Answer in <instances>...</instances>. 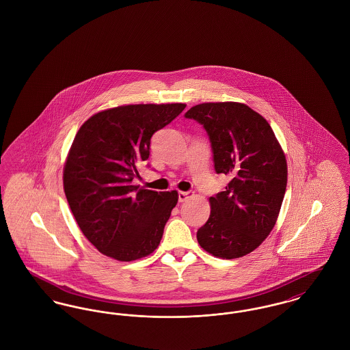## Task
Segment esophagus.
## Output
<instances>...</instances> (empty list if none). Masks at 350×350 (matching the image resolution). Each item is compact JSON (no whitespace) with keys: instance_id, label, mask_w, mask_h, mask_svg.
Segmentation results:
<instances>
[{"instance_id":"1","label":"esophagus","mask_w":350,"mask_h":350,"mask_svg":"<svg viewBox=\"0 0 350 350\" xmlns=\"http://www.w3.org/2000/svg\"><path fill=\"white\" fill-rule=\"evenodd\" d=\"M192 196H193V192H191V191H187V192L180 191V192L178 193V198H179V202H187V200L191 199Z\"/></svg>"}]
</instances>
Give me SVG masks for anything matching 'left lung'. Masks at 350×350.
<instances>
[{"label": "left lung", "mask_w": 350, "mask_h": 350, "mask_svg": "<svg viewBox=\"0 0 350 350\" xmlns=\"http://www.w3.org/2000/svg\"><path fill=\"white\" fill-rule=\"evenodd\" d=\"M206 130L217 174L232 179L209 198L211 215L198 230L209 254L252 253L273 230L287 185V162L269 122L241 103H204L184 114Z\"/></svg>", "instance_id": "obj_1"}]
</instances>
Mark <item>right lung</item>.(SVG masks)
<instances>
[{"label":"right lung","mask_w":350,"mask_h":350,"mask_svg":"<svg viewBox=\"0 0 350 350\" xmlns=\"http://www.w3.org/2000/svg\"><path fill=\"white\" fill-rule=\"evenodd\" d=\"M185 104H137L98 111L75 135L63 187L80 230L107 257L130 262L151 254L178 202V192L134 185L150 139Z\"/></svg>","instance_id":"obj_1"}]
</instances>
